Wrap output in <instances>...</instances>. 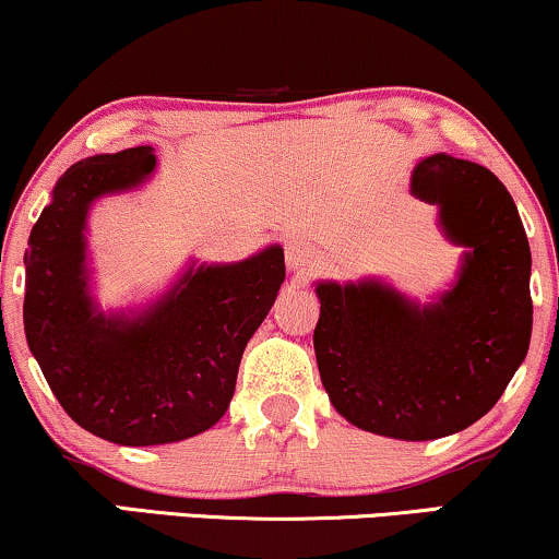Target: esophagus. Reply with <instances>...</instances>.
Returning <instances> with one entry per match:
<instances>
[{
	"label": "esophagus",
	"mask_w": 559,
	"mask_h": 559,
	"mask_svg": "<svg viewBox=\"0 0 559 559\" xmlns=\"http://www.w3.org/2000/svg\"><path fill=\"white\" fill-rule=\"evenodd\" d=\"M286 263L288 267H307L314 263V247L307 239H292L286 242Z\"/></svg>",
	"instance_id": "34e87169"
}]
</instances>
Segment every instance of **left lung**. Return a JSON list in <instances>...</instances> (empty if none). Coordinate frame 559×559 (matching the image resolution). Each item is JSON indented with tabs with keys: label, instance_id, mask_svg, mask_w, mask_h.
I'll use <instances>...</instances> for the list:
<instances>
[{
	"label": "left lung",
	"instance_id": "1",
	"mask_svg": "<svg viewBox=\"0 0 559 559\" xmlns=\"http://www.w3.org/2000/svg\"><path fill=\"white\" fill-rule=\"evenodd\" d=\"M467 247L456 286L418 307L379 281L320 284L314 353L324 390L353 426L402 441L469 428L500 400L532 341V250L490 169L433 154L409 182Z\"/></svg>",
	"mask_w": 559,
	"mask_h": 559
}]
</instances>
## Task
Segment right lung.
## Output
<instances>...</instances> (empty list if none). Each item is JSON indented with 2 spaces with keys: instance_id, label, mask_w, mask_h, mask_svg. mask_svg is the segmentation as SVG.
Instances as JSON below:
<instances>
[{
  "instance_id": "add662e5",
  "label": "right lung",
  "mask_w": 559,
  "mask_h": 559,
  "mask_svg": "<svg viewBox=\"0 0 559 559\" xmlns=\"http://www.w3.org/2000/svg\"><path fill=\"white\" fill-rule=\"evenodd\" d=\"M152 146L76 162L61 175L25 250V337L74 423L157 447L209 430L227 413L252 332L271 312L286 265L278 245L235 265L182 275L150 312L97 314L84 271V218L95 198L152 175Z\"/></svg>"
}]
</instances>
